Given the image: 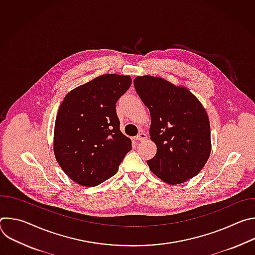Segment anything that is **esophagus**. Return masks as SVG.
<instances>
[{
  "instance_id": "1",
  "label": "esophagus",
  "mask_w": 255,
  "mask_h": 255,
  "mask_svg": "<svg viewBox=\"0 0 255 255\" xmlns=\"http://www.w3.org/2000/svg\"><path fill=\"white\" fill-rule=\"evenodd\" d=\"M146 138H147V135L145 134V133H143V132L139 133V134L135 137V139L138 140V141H144V140H146Z\"/></svg>"
}]
</instances>
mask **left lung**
Instances as JSON below:
<instances>
[{
  "instance_id": "8db88e82",
  "label": "left lung",
  "mask_w": 255,
  "mask_h": 255,
  "mask_svg": "<svg viewBox=\"0 0 255 255\" xmlns=\"http://www.w3.org/2000/svg\"><path fill=\"white\" fill-rule=\"evenodd\" d=\"M134 87L151 117L150 139L157 151L150 170L169 185L196 176L209 159L212 144L209 117L189 89L152 76L134 79Z\"/></svg>"
}]
</instances>
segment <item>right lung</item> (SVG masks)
<instances>
[{
  "label": "right lung",
  "mask_w": 255,
  "mask_h": 255,
  "mask_svg": "<svg viewBox=\"0 0 255 255\" xmlns=\"http://www.w3.org/2000/svg\"><path fill=\"white\" fill-rule=\"evenodd\" d=\"M130 76L107 74L71 90L55 119L53 151L77 184L95 187L113 176L131 139L120 131L116 103L130 88Z\"/></svg>",
  "instance_id": "right-lung-1"
}]
</instances>
